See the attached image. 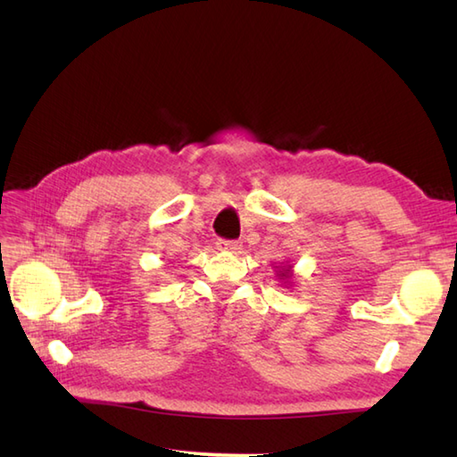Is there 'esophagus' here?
Segmentation results:
<instances>
[{
  "label": "esophagus",
  "instance_id": "esophagus-1",
  "mask_svg": "<svg viewBox=\"0 0 457 457\" xmlns=\"http://www.w3.org/2000/svg\"><path fill=\"white\" fill-rule=\"evenodd\" d=\"M216 245L221 251H231V253H236V251L241 249V241H237V239H218Z\"/></svg>",
  "mask_w": 457,
  "mask_h": 457
}]
</instances>
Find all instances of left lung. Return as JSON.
I'll return each instance as SVG.
<instances>
[{
    "instance_id": "left-lung-1",
    "label": "left lung",
    "mask_w": 457,
    "mask_h": 457,
    "mask_svg": "<svg viewBox=\"0 0 457 457\" xmlns=\"http://www.w3.org/2000/svg\"><path fill=\"white\" fill-rule=\"evenodd\" d=\"M283 277H285V275H283Z\"/></svg>"
}]
</instances>
